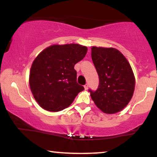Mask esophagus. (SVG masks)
<instances>
[{
    "label": "esophagus",
    "instance_id": "esophagus-1",
    "mask_svg": "<svg viewBox=\"0 0 157 157\" xmlns=\"http://www.w3.org/2000/svg\"><path fill=\"white\" fill-rule=\"evenodd\" d=\"M88 87H89L88 83H86V84L84 85V89H85V90H87V89H88Z\"/></svg>",
    "mask_w": 157,
    "mask_h": 157
}]
</instances>
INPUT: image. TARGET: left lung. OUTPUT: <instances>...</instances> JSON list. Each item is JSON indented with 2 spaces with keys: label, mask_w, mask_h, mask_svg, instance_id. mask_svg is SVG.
<instances>
[{
  "label": "left lung",
  "mask_w": 157,
  "mask_h": 157,
  "mask_svg": "<svg viewBox=\"0 0 157 157\" xmlns=\"http://www.w3.org/2000/svg\"><path fill=\"white\" fill-rule=\"evenodd\" d=\"M91 58L99 79L96 91L89 89L91 99L105 113H118L133 94L135 77L131 67L115 48L92 47Z\"/></svg>",
  "instance_id": "1"
}]
</instances>
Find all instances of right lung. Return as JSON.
I'll use <instances>...</instances> for the list:
<instances>
[{
	"mask_svg": "<svg viewBox=\"0 0 157 157\" xmlns=\"http://www.w3.org/2000/svg\"><path fill=\"white\" fill-rule=\"evenodd\" d=\"M87 48L78 44L50 46L34 60L29 74L32 94L42 108L58 112L68 107L84 88L76 81L74 66Z\"/></svg>",
	"mask_w": 157,
	"mask_h": 157,
	"instance_id": "1",
	"label": "right lung"
}]
</instances>
